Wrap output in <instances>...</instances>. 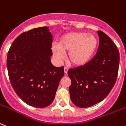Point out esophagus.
<instances>
[{"instance_id": "34e87169", "label": "esophagus", "mask_w": 126, "mask_h": 126, "mask_svg": "<svg viewBox=\"0 0 126 126\" xmlns=\"http://www.w3.org/2000/svg\"><path fill=\"white\" fill-rule=\"evenodd\" d=\"M68 70V68H66V67H65V68H64V72H65V74H67Z\"/></svg>"}]
</instances>
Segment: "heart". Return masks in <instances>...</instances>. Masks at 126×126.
<instances>
[{
  "mask_svg": "<svg viewBox=\"0 0 126 126\" xmlns=\"http://www.w3.org/2000/svg\"><path fill=\"white\" fill-rule=\"evenodd\" d=\"M98 45L96 37L86 32H74L62 36L52 47L54 58L59 62L63 60L62 53H67L68 63L74 66L86 65L93 56Z\"/></svg>",
  "mask_w": 126,
  "mask_h": 126,
  "instance_id": "1",
  "label": "heart"
}]
</instances>
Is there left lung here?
Segmentation results:
<instances>
[{
    "label": "left lung",
    "instance_id": "1",
    "mask_svg": "<svg viewBox=\"0 0 126 126\" xmlns=\"http://www.w3.org/2000/svg\"><path fill=\"white\" fill-rule=\"evenodd\" d=\"M99 45L97 54L86 65L68 70L72 83L70 96L79 108L99 103L110 94L116 82L119 66V50L111 38L97 31Z\"/></svg>",
    "mask_w": 126,
    "mask_h": 126
}]
</instances>
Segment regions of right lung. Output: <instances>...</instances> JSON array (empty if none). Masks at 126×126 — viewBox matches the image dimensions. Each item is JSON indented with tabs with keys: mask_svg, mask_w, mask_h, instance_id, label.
Instances as JSON below:
<instances>
[{
	"mask_svg": "<svg viewBox=\"0 0 126 126\" xmlns=\"http://www.w3.org/2000/svg\"><path fill=\"white\" fill-rule=\"evenodd\" d=\"M52 35L48 27L34 28L14 40L7 57L9 78L26 104L45 108L53 102L64 67L51 63Z\"/></svg>",
	"mask_w": 126,
	"mask_h": 126,
	"instance_id": "1",
	"label": "right lung"
}]
</instances>
